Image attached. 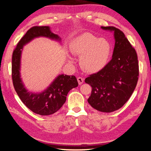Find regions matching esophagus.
<instances>
[{"instance_id":"1","label":"esophagus","mask_w":151,"mask_h":151,"mask_svg":"<svg viewBox=\"0 0 151 151\" xmlns=\"http://www.w3.org/2000/svg\"><path fill=\"white\" fill-rule=\"evenodd\" d=\"M77 81H78V84L79 85H82V84L83 83V82H84V78H83L82 77H78L77 78Z\"/></svg>"}]
</instances>
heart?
Instances as JSON below:
<instances>
[{
  "label": "heart",
  "mask_w": 151,
  "mask_h": 151,
  "mask_svg": "<svg viewBox=\"0 0 151 151\" xmlns=\"http://www.w3.org/2000/svg\"><path fill=\"white\" fill-rule=\"evenodd\" d=\"M72 52L81 57L80 63L83 69L94 73L103 69L108 63L111 45L105 39H99L91 33H83L76 37L70 45ZM70 62L73 59L69 58Z\"/></svg>",
  "instance_id": "1"
}]
</instances>
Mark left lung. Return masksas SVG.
Instances as JSON below:
<instances>
[{
    "instance_id": "obj_1",
    "label": "left lung",
    "mask_w": 151,
    "mask_h": 151,
    "mask_svg": "<svg viewBox=\"0 0 151 151\" xmlns=\"http://www.w3.org/2000/svg\"><path fill=\"white\" fill-rule=\"evenodd\" d=\"M113 32L115 40L111 61L98 73L86 78L92 86L88 103L97 111L111 112L127 103L136 87L139 63L136 50L121 30L114 27H101Z\"/></svg>"
}]
</instances>
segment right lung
<instances>
[{
  "mask_svg": "<svg viewBox=\"0 0 151 151\" xmlns=\"http://www.w3.org/2000/svg\"><path fill=\"white\" fill-rule=\"evenodd\" d=\"M38 37H47L61 42L57 35L51 32L48 26L33 27L28 30L17 44L12 58V78L18 96L30 111L40 115H50L58 111L65 103L71 89L78 86L75 76L59 75L41 93H33L25 87L20 78V60L23 47Z\"/></svg>",
  "mask_w": 151,
  "mask_h": 151,
  "instance_id": "add662e5",
  "label": "right lung"
}]
</instances>
